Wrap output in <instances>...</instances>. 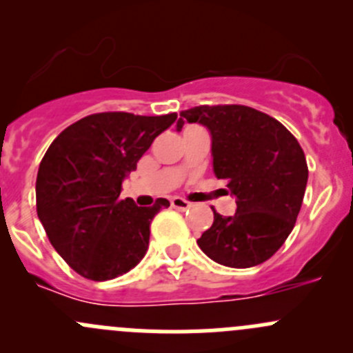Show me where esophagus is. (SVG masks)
Masks as SVG:
<instances>
[{"label":"esophagus","instance_id":"esophagus-1","mask_svg":"<svg viewBox=\"0 0 353 353\" xmlns=\"http://www.w3.org/2000/svg\"><path fill=\"white\" fill-rule=\"evenodd\" d=\"M170 205H172V208H176V210H188L191 206V203L186 201V199L176 196V198L170 199Z\"/></svg>","mask_w":353,"mask_h":353}]
</instances>
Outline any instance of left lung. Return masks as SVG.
I'll return each mask as SVG.
<instances>
[{
    "mask_svg": "<svg viewBox=\"0 0 353 353\" xmlns=\"http://www.w3.org/2000/svg\"><path fill=\"white\" fill-rule=\"evenodd\" d=\"M199 123L212 134L213 172L227 179L236 213L213 210L198 245L230 268H251L272 258L301 212L307 162L294 134L268 114L248 105H199L181 112L176 128Z\"/></svg>",
    "mask_w": 353,
    "mask_h": 353,
    "instance_id": "left-lung-1",
    "label": "left lung"
}]
</instances>
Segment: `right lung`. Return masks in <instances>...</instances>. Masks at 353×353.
<instances>
[{"mask_svg":"<svg viewBox=\"0 0 353 353\" xmlns=\"http://www.w3.org/2000/svg\"><path fill=\"white\" fill-rule=\"evenodd\" d=\"M177 114L99 112L58 134L39 165L37 216L58 254L81 276L116 279L141 261L150 223L169 201L121 199V184Z\"/></svg>","mask_w":353,"mask_h":353,"instance_id":"obj_1","label":"right lung"}]
</instances>
